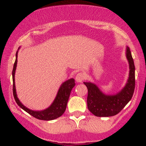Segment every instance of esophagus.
Listing matches in <instances>:
<instances>
[{
  "mask_svg": "<svg viewBox=\"0 0 146 146\" xmlns=\"http://www.w3.org/2000/svg\"><path fill=\"white\" fill-rule=\"evenodd\" d=\"M84 80V75L82 73H78V74H77L76 77H75V81H76L77 82H82Z\"/></svg>",
  "mask_w": 146,
  "mask_h": 146,
  "instance_id": "34e87169",
  "label": "esophagus"
}]
</instances>
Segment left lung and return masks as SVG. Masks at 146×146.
<instances>
[{
    "label": "left lung",
    "instance_id": "1",
    "mask_svg": "<svg viewBox=\"0 0 146 146\" xmlns=\"http://www.w3.org/2000/svg\"><path fill=\"white\" fill-rule=\"evenodd\" d=\"M125 56L129 64V76L122 89L114 95L104 93L94 83L84 82L88 88L87 106L97 117H111L116 115L131 100L135 87V67L130 48L127 46Z\"/></svg>",
    "mask_w": 146,
    "mask_h": 146
}]
</instances>
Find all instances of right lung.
<instances>
[{
    "mask_svg": "<svg viewBox=\"0 0 146 146\" xmlns=\"http://www.w3.org/2000/svg\"><path fill=\"white\" fill-rule=\"evenodd\" d=\"M18 52V50L16 52V60H15L12 71L13 94H14V99L17 104L21 107L22 109H23L27 113L31 115V116L34 117L35 118L38 119L50 121V120L56 119L62 116L66 110V105H67L68 100L69 98L70 94H71L72 88L75 85L74 79L71 78L62 84L59 88V90H58V93H57L56 98L53 100V103L47 108L42 110H33L29 109L21 103L19 99L18 98L17 94H16V86H15V73H16V66H17Z\"/></svg>",
    "mask_w": 146,
    "mask_h": 146,
    "instance_id": "1",
    "label": "right lung"
}]
</instances>
